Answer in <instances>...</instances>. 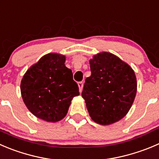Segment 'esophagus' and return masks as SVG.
<instances>
[{"instance_id": "esophagus-1", "label": "esophagus", "mask_w": 159, "mask_h": 159, "mask_svg": "<svg viewBox=\"0 0 159 159\" xmlns=\"http://www.w3.org/2000/svg\"><path fill=\"white\" fill-rule=\"evenodd\" d=\"M79 88H80V92H82L83 90V87H84V83L83 82H79L78 83Z\"/></svg>"}]
</instances>
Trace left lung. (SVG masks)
<instances>
[{"instance_id":"left-lung-1","label":"left lung","mask_w":159,"mask_h":159,"mask_svg":"<svg viewBox=\"0 0 159 159\" xmlns=\"http://www.w3.org/2000/svg\"><path fill=\"white\" fill-rule=\"evenodd\" d=\"M91 75L82 92L91 119L109 125L127 114L137 93V79L132 68L114 54L103 52L90 60Z\"/></svg>"}]
</instances>
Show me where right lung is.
I'll list each match as a JSON object with an SVG mask.
<instances>
[{"label": "right lung", "mask_w": 159, "mask_h": 159, "mask_svg": "<svg viewBox=\"0 0 159 159\" xmlns=\"http://www.w3.org/2000/svg\"><path fill=\"white\" fill-rule=\"evenodd\" d=\"M64 55L48 54L30 68L21 82L24 103L35 116L58 122L66 116L72 98L80 94Z\"/></svg>", "instance_id": "1"}]
</instances>
